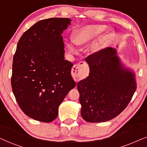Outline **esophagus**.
<instances>
[{
	"label": "esophagus",
	"instance_id": "34e87169",
	"mask_svg": "<svg viewBox=\"0 0 147 147\" xmlns=\"http://www.w3.org/2000/svg\"><path fill=\"white\" fill-rule=\"evenodd\" d=\"M89 68L85 62L81 61L79 63L76 64L72 68V74L74 77L77 80H80L84 76L88 73Z\"/></svg>",
	"mask_w": 147,
	"mask_h": 147
}]
</instances>
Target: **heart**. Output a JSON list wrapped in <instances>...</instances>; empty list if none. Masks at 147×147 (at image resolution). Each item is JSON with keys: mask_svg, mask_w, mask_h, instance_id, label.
Masks as SVG:
<instances>
[{"mask_svg": "<svg viewBox=\"0 0 147 147\" xmlns=\"http://www.w3.org/2000/svg\"><path fill=\"white\" fill-rule=\"evenodd\" d=\"M108 29L107 26L102 25H90L84 26L74 32L72 35V41L77 45L82 46L89 43L90 42L98 37ZM114 33L112 31L101 36L90 45V51L92 54L98 53L106 47L113 37ZM67 47L70 52L74 53L75 49L71 45L67 43Z\"/></svg>", "mask_w": 147, "mask_h": 147, "instance_id": "b5f03b06", "label": "heart"}]
</instances>
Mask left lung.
<instances>
[{
	"label": "left lung",
	"mask_w": 147,
	"mask_h": 147,
	"mask_svg": "<svg viewBox=\"0 0 147 147\" xmlns=\"http://www.w3.org/2000/svg\"><path fill=\"white\" fill-rule=\"evenodd\" d=\"M86 61L89 76L77 85L82 117L89 122L113 119L125 109L136 91L135 73L122 63L114 48L92 54Z\"/></svg>",
	"instance_id": "left-lung-1"
}]
</instances>
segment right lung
<instances>
[{
	"label": "right lung",
	"mask_w": 147,
	"mask_h": 147,
	"mask_svg": "<svg viewBox=\"0 0 147 147\" xmlns=\"http://www.w3.org/2000/svg\"><path fill=\"white\" fill-rule=\"evenodd\" d=\"M69 18L38 21L20 38L13 57L11 86L18 104L34 120L51 122L58 108L76 83L73 64L65 60L62 33Z\"/></svg>",
	"instance_id": "1"
}]
</instances>
